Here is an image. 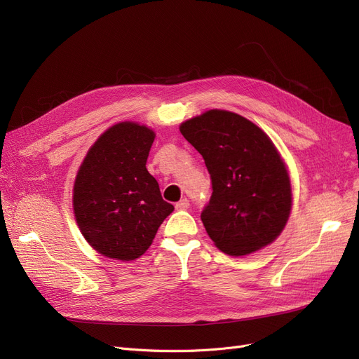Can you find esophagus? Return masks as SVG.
I'll return each mask as SVG.
<instances>
[{"label":"esophagus","instance_id":"34e87169","mask_svg":"<svg viewBox=\"0 0 359 359\" xmlns=\"http://www.w3.org/2000/svg\"><path fill=\"white\" fill-rule=\"evenodd\" d=\"M189 201H187L186 198H183L182 201H179L177 203H176V210H179V211H184V210H187L189 208Z\"/></svg>","mask_w":359,"mask_h":359}]
</instances>
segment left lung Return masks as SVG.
Masks as SVG:
<instances>
[{
  "label": "left lung",
  "mask_w": 359,
  "mask_h": 359,
  "mask_svg": "<svg viewBox=\"0 0 359 359\" xmlns=\"http://www.w3.org/2000/svg\"><path fill=\"white\" fill-rule=\"evenodd\" d=\"M180 132L211 176L201 219L215 246L244 256L271 244L292 205L288 170L271 138L249 119L218 109L183 122Z\"/></svg>",
  "instance_id": "8db88e82"
}]
</instances>
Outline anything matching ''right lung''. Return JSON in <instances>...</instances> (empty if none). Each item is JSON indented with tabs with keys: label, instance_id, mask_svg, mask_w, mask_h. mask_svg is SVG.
Instances as JSON below:
<instances>
[{
	"label": "right lung",
	"instance_id": "1",
	"mask_svg": "<svg viewBox=\"0 0 359 359\" xmlns=\"http://www.w3.org/2000/svg\"><path fill=\"white\" fill-rule=\"evenodd\" d=\"M156 134L135 122L109 128L91 145L74 183V214L100 255L134 260L153 243L175 206L145 167Z\"/></svg>",
	"mask_w": 359,
	"mask_h": 359
}]
</instances>
